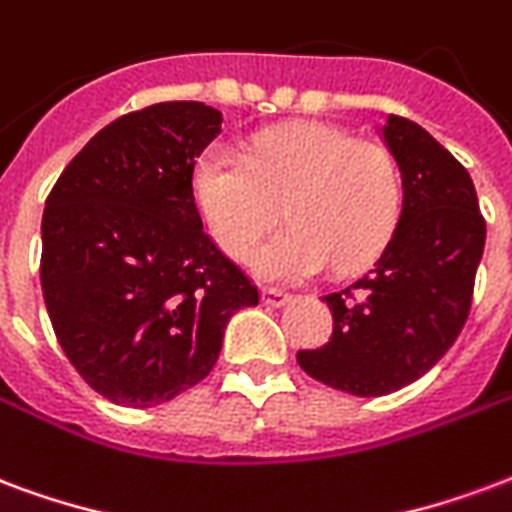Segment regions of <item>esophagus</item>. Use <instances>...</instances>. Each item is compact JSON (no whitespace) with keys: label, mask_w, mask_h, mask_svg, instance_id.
Returning a JSON list of instances; mask_svg holds the SVG:
<instances>
[{"label":"esophagus","mask_w":512,"mask_h":512,"mask_svg":"<svg viewBox=\"0 0 512 512\" xmlns=\"http://www.w3.org/2000/svg\"><path fill=\"white\" fill-rule=\"evenodd\" d=\"M289 300H292V297L286 292H281V289H264V292H261V302L270 305V308H283Z\"/></svg>","instance_id":"1"}]
</instances>
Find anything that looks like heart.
I'll list each match as a JSON object with an SVG mask.
<instances>
[{"mask_svg":"<svg viewBox=\"0 0 512 512\" xmlns=\"http://www.w3.org/2000/svg\"><path fill=\"white\" fill-rule=\"evenodd\" d=\"M193 196L234 261L251 259L283 212L292 226L261 248L256 270L302 281L330 264L363 270L387 248L401 215V174L387 149L305 122L264 133L248 155L210 147L193 171Z\"/></svg>","mask_w":512,"mask_h":512,"instance_id":"heart-1","label":"heart"}]
</instances>
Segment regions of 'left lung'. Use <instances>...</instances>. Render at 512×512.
I'll return each instance as SVG.
<instances>
[{
	"label": "left lung",
	"mask_w": 512,
	"mask_h": 512,
	"mask_svg": "<svg viewBox=\"0 0 512 512\" xmlns=\"http://www.w3.org/2000/svg\"><path fill=\"white\" fill-rule=\"evenodd\" d=\"M382 138L404 185L393 237L363 278L324 297L333 338L297 352L316 382L363 398L395 393L442 360L469 316L486 245L469 171L412 119L387 114Z\"/></svg>",
	"instance_id": "obj_1"
}]
</instances>
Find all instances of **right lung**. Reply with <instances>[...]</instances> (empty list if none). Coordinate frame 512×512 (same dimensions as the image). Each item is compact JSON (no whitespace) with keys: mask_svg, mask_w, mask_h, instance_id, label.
Segmentation results:
<instances>
[{"mask_svg":"<svg viewBox=\"0 0 512 512\" xmlns=\"http://www.w3.org/2000/svg\"><path fill=\"white\" fill-rule=\"evenodd\" d=\"M220 122L196 100L130 111L89 138L48 193V319L81 379L114 404L147 409L199 384L231 313L259 305L193 196L196 160Z\"/></svg>","mask_w":512,"mask_h":512,"instance_id":"add662e5","label":"right lung"}]
</instances>
